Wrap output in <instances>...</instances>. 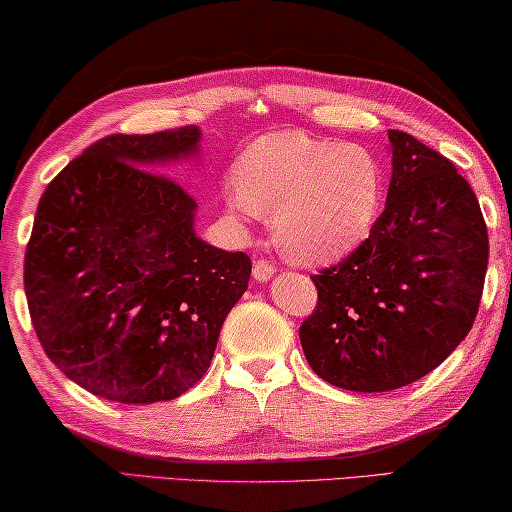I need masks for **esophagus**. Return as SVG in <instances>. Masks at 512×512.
<instances>
[{
	"instance_id": "esophagus-1",
	"label": "esophagus",
	"mask_w": 512,
	"mask_h": 512,
	"mask_svg": "<svg viewBox=\"0 0 512 512\" xmlns=\"http://www.w3.org/2000/svg\"><path fill=\"white\" fill-rule=\"evenodd\" d=\"M273 273H276V264H273L271 259H264V257L257 259L255 266H253V276H255V280L266 282V280L273 278Z\"/></svg>"
}]
</instances>
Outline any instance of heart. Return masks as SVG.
Instances as JSON below:
<instances>
[{
    "mask_svg": "<svg viewBox=\"0 0 512 512\" xmlns=\"http://www.w3.org/2000/svg\"><path fill=\"white\" fill-rule=\"evenodd\" d=\"M227 195L248 216L276 213L280 248L296 262L324 264L368 239L381 211L384 170L358 144L276 131L243 151Z\"/></svg>",
    "mask_w": 512,
    "mask_h": 512,
    "instance_id": "obj_1",
    "label": "heart"
}]
</instances>
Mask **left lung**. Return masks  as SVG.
Here are the masks:
<instances>
[{"mask_svg":"<svg viewBox=\"0 0 512 512\" xmlns=\"http://www.w3.org/2000/svg\"><path fill=\"white\" fill-rule=\"evenodd\" d=\"M388 140L386 209L352 255L312 276L317 308L299 329L317 377L356 393L414 384L446 361L474 326L490 253L451 160L409 133Z\"/></svg>","mask_w":512,"mask_h":512,"instance_id":"1","label":"left lung"}]
</instances>
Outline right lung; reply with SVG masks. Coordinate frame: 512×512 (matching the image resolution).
I'll use <instances>...</instances> for the list:
<instances>
[{
	"label": "right lung",
	"instance_id": "1",
	"mask_svg": "<svg viewBox=\"0 0 512 512\" xmlns=\"http://www.w3.org/2000/svg\"><path fill=\"white\" fill-rule=\"evenodd\" d=\"M200 128L108 135L38 202L25 294L45 354L124 404L174 400L207 372L250 257L197 239V204L158 163L197 154Z\"/></svg>",
	"mask_w": 512,
	"mask_h": 512
}]
</instances>
